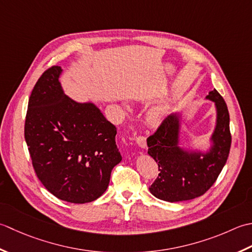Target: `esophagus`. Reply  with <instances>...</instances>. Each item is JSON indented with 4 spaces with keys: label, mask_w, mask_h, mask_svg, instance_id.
Instances as JSON below:
<instances>
[{
    "label": "esophagus",
    "mask_w": 252,
    "mask_h": 252,
    "mask_svg": "<svg viewBox=\"0 0 252 252\" xmlns=\"http://www.w3.org/2000/svg\"><path fill=\"white\" fill-rule=\"evenodd\" d=\"M136 142L141 149H147V139L145 137H142V136L136 137Z\"/></svg>",
    "instance_id": "obj_1"
}]
</instances>
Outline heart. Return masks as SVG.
I'll use <instances>...</instances> for the list:
<instances>
[{
	"mask_svg": "<svg viewBox=\"0 0 252 252\" xmlns=\"http://www.w3.org/2000/svg\"><path fill=\"white\" fill-rule=\"evenodd\" d=\"M148 124L152 128H158L163 124V119L162 116L158 114V113H151L150 115L148 116Z\"/></svg>",
	"mask_w": 252,
	"mask_h": 252,
	"instance_id": "1",
	"label": "heart"
}]
</instances>
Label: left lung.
<instances>
[{"label":"left lung","instance_id":"1","mask_svg":"<svg viewBox=\"0 0 252 252\" xmlns=\"http://www.w3.org/2000/svg\"><path fill=\"white\" fill-rule=\"evenodd\" d=\"M215 109V124L209 147H182V112L171 113L153 136L147 139L148 155L158 165V177L149 190L156 198L167 202L190 200L202 194L217 181L227 161L232 137L226 103L213 89L205 96Z\"/></svg>","mask_w":252,"mask_h":252}]
</instances>
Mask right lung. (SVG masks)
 Wrapping results in <instances>:
<instances>
[{
    "label": "right lung",
    "instance_id": "add662e5",
    "mask_svg": "<svg viewBox=\"0 0 252 252\" xmlns=\"http://www.w3.org/2000/svg\"><path fill=\"white\" fill-rule=\"evenodd\" d=\"M61 66L45 70L30 94L25 140L40 182L70 203L104 193L113 167L122 161L116 127L94 102L66 95Z\"/></svg>",
    "mask_w": 252,
    "mask_h": 252
}]
</instances>
